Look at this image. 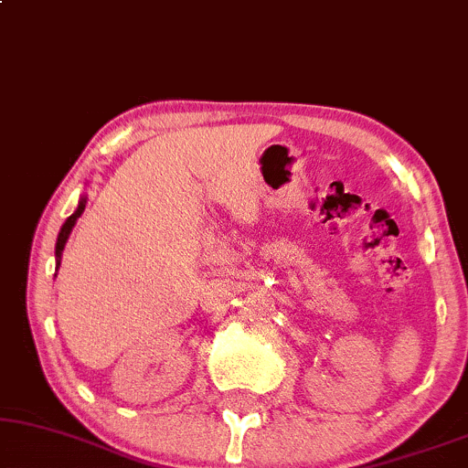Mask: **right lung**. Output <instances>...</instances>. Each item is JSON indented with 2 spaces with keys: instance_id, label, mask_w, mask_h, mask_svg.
Masks as SVG:
<instances>
[{
  "instance_id": "obj_1",
  "label": "right lung",
  "mask_w": 468,
  "mask_h": 468,
  "mask_svg": "<svg viewBox=\"0 0 468 468\" xmlns=\"http://www.w3.org/2000/svg\"><path fill=\"white\" fill-rule=\"evenodd\" d=\"M85 203H87V197L83 195V197L79 198V205H77V209H74V214L68 216V220H66L64 224H61L59 235H58V244H55V270H59V265H61V252H64L66 241H68V238H70L74 224H77L80 214H83V211H85Z\"/></svg>"
}]
</instances>
